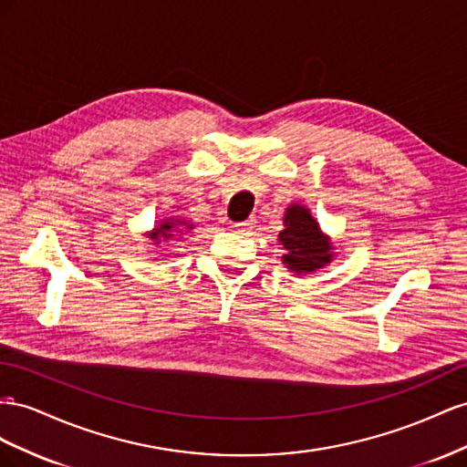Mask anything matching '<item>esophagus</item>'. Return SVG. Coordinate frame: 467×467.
<instances>
[{
	"mask_svg": "<svg viewBox=\"0 0 467 467\" xmlns=\"http://www.w3.org/2000/svg\"><path fill=\"white\" fill-rule=\"evenodd\" d=\"M234 229L238 231V233H248V231H252L256 226V219L254 217H250V219H246V221H243V223H234L233 224Z\"/></svg>",
	"mask_w": 467,
	"mask_h": 467,
	"instance_id": "esophagus-1",
	"label": "esophagus"
}]
</instances>
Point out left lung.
Instances as JSON below:
<instances>
[{"mask_svg": "<svg viewBox=\"0 0 467 467\" xmlns=\"http://www.w3.org/2000/svg\"><path fill=\"white\" fill-rule=\"evenodd\" d=\"M277 241L285 250L282 264L296 275L321 270L337 256L330 236L323 233L311 209L301 203L287 205Z\"/></svg>", "mask_w": 467, "mask_h": 467, "instance_id": "left-lung-1", "label": "left lung"}]
</instances>
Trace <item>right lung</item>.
Returning a JSON list of instances; mask_svg holds the SVG:
<instances>
[{
  "label": "right lung",
  "mask_w": 467,
  "mask_h": 467,
  "mask_svg": "<svg viewBox=\"0 0 467 467\" xmlns=\"http://www.w3.org/2000/svg\"><path fill=\"white\" fill-rule=\"evenodd\" d=\"M193 223L180 219V217H166L162 221H158L154 224V229L146 233V238H150L154 244L160 243H170L174 238H182V234H185L188 231L193 229Z\"/></svg>",
  "instance_id": "add662e5"
}]
</instances>
